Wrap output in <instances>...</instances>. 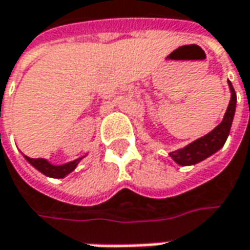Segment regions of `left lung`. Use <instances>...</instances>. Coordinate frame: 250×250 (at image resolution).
Here are the masks:
<instances>
[{"mask_svg":"<svg viewBox=\"0 0 250 250\" xmlns=\"http://www.w3.org/2000/svg\"><path fill=\"white\" fill-rule=\"evenodd\" d=\"M229 90H231V101L229 105L227 108V112L224 115L222 122L219 124L215 129L207 133L206 136L194 141L193 144L187 145L186 147L170 152V157H173V160L180 165V166H191L195 163H200L201 160H204L208 156L214 155L217 150H219L228 135L231 131L232 121H233V115H235V108H236V93L232 87L231 82H228Z\"/></svg>","mask_w":250,"mask_h":250,"instance_id":"left-lung-1","label":"left lung"}]
</instances>
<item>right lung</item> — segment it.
<instances>
[{"label": "right lung", "instance_id": "1", "mask_svg": "<svg viewBox=\"0 0 250 250\" xmlns=\"http://www.w3.org/2000/svg\"><path fill=\"white\" fill-rule=\"evenodd\" d=\"M25 159L31 163L32 166L35 168H38L41 173H43L44 176L47 177H55V179H62L64 176H67L69 173H71L74 168L77 167L79 162L82 160L83 157L80 159H76L73 162H69L66 165H60V166H55L52 163H49L46 159H32V157L25 156Z\"/></svg>", "mask_w": 250, "mask_h": 250}]
</instances>
